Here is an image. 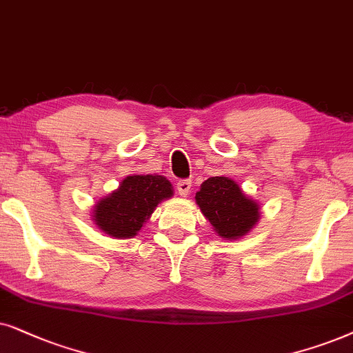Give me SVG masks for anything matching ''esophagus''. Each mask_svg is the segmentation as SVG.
Wrapping results in <instances>:
<instances>
[{"mask_svg":"<svg viewBox=\"0 0 353 353\" xmlns=\"http://www.w3.org/2000/svg\"><path fill=\"white\" fill-rule=\"evenodd\" d=\"M176 187H177V192H179V195L185 196V195H189V192H190L192 181L190 179H182V181L177 182Z\"/></svg>","mask_w":353,"mask_h":353,"instance_id":"obj_1","label":"esophagus"}]
</instances>
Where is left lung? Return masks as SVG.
<instances>
[{
    "label": "left lung",
    "mask_w": 353,
    "mask_h": 353,
    "mask_svg": "<svg viewBox=\"0 0 353 353\" xmlns=\"http://www.w3.org/2000/svg\"><path fill=\"white\" fill-rule=\"evenodd\" d=\"M201 213L224 239L247 234L260 218L256 201L247 199L229 177H210L195 195Z\"/></svg>",
    "instance_id": "left-lung-1"
}]
</instances>
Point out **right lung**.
I'll list each match as a JSON object with an SVG mask.
<instances>
[{
    "instance_id": "1",
    "label": "right lung",
    "mask_w": 353,
    "mask_h": 353,
    "mask_svg": "<svg viewBox=\"0 0 353 353\" xmlns=\"http://www.w3.org/2000/svg\"><path fill=\"white\" fill-rule=\"evenodd\" d=\"M172 195V187L163 176H129L110 196L98 201L93 219L108 236L134 237L147 223L154 206Z\"/></svg>"
}]
</instances>
